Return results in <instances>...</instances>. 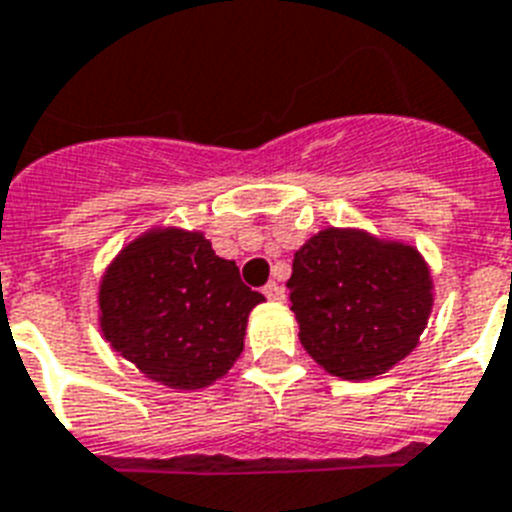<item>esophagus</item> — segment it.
Masks as SVG:
<instances>
[{"label": "esophagus", "mask_w": 512, "mask_h": 512, "mask_svg": "<svg viewBox=\"0 0 512 512\" xmlns=\"http://www.w3.org/2000/svg\"><path fill=\"white\" fill-rule=\"evenodd\" d=\"M263 294L268 299H273V302H281V299H284V286H278L276 281H270V284L263 286Z\"/></svg>", "instance_id": "1"}]
</instances>
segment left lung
Segmentation results:
<instances>
[{
    "label": "left lung",
    "instance_id": "8db88e82",
    "mask_svg": "<svg viewBox=\"0 0 512 512\" xmlns=\"http://www.w3.org/2000/svg\"><path fill=\"white\" fill-rule=\"evenodd\" d=\"M286 286L307 355L347 381L381 376L410 355L434 305L418 249L357 228L307 239Z\"/></svg>",
    "mask_w": 512,
    "mask_h": 512
}]
</instances>
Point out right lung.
Wrapping results in <instances>:
<instances>
[{"instance_id": "add662e5", "label": "right lung", "mask_w": 512, "mask_h": 512, "mask_svg": "<svg viewBox=\"0 0 512 512\" xmlns=\"http://www.w3.org/2000/svg\"><path fill=\"white\" fill-rule=\"evenodd\" d=\"M252 292L199 231L152 228L120 249L99 284V326L152 381L205 389L244 350Z\"/></svg>"}]
</instances>
